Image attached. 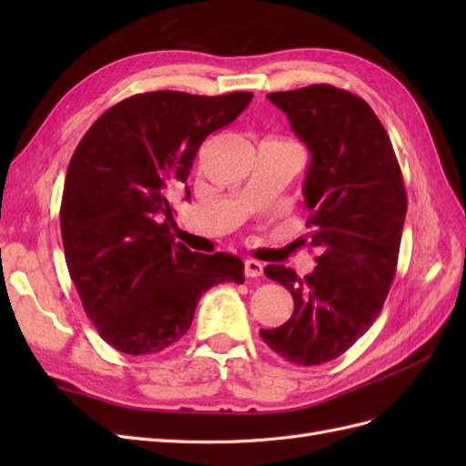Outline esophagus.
<instances>
[{"mask_svg":"<svg viewBox=\"0 0 466 466\" xmlns=\"http://www.w3.org/2000/svg\"><path fill=\"white\" fill-rule=\"evenodd\" d=\"M264 272V266L258 260H245V276L247 278H260Z\"/></svg>","mask_w":466,"mask_h":466,"instance_id":"1","label":"esophagus"}]
</instances>
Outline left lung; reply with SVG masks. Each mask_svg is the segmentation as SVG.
<instances>
[{"instance_id":"left-lung-1","label":"left lung","mask_w":466,"mask_h":466,"mask_svg":"<svg viewBox=\"0 0 466 466\" xmlns=\"http://www.w3.org/2000/svg\"><path fill=\"white\" fill-rule=\"evenodd\" d=\"M311 151L303 185L313 274L268 264L293 295V315L262 340L295 365H320L354 346L383 309L397 274L406 218L400 165L383 124L361 96L327 83L270 93Z\"/></svg>"}]
</instances>
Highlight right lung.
Returning a JSON list of instances; mask_svg holds the SVG:
<instances>
[{
	"mask_svg": "<svg viewBox=\"0 0 466 466\" xmlns=\"http://www.w3.org/2000/svg\"><path fill=\"white\" fill-rule=\"evenodd\" d=\"M250 98L139 93L103 112L76 147L60 208L66 264L96 332L122 354L173 346L209 288L245 281L241 258L175 243L168 200L204 139Z\"/></svg>",
	"mask_w": 466,
	"mask_h": 466,
	"instance_id": "right-lung-1",
	"label": "right lung"
}]
</instances>
